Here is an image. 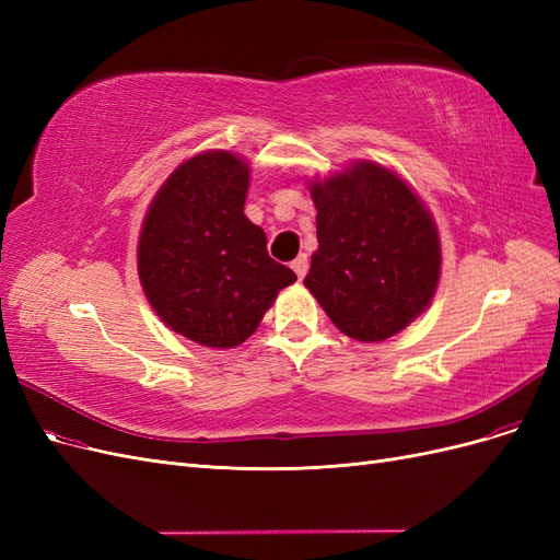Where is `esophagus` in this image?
I'll use <instances>...</instances> for the list:
<instances>
[{
    "instance_id": "esophagus-1",
    "label": "esophagus",
    "mask_w": 560,
    "mask_h": 560,
    "mask_svg": "<svg viewBox=\"0 0 560 560\" xmlns=\"http://www.w3.org/2000/svg\"><path fill=\"white\" fill-rule=\"evenodd\" d=\"M292 268H294V273H296L299 280L306 278V273H308V257H306V254H299V257L292 261Z\"/></svg>"
}]
</instances>
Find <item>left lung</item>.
Segmentation results:
<instances>
[{"instance_id":"obj_1","label":"left lung","mask_w":560,"mask_h":560,"mask_svg":"<svg viewBox=\"0 0 560 560\" xmlns=\"http://www.w3.org/2000/svg\"><path fill=\"white\" fill-rule=\"evenodd\" d=\"M317 252L303 284L354 341H385L428 308L442 247L418 196L393 171L358 163L313 182Z\"/></svg>"}]
</instances>
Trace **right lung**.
Listing matches in <instances>:
<instances>
[{"label": "right lung", "instance_id": "add662e5", "mask_svg": "<svg viewBox=\"0 0 560 560\" xmlns=\"http://www.w3.org/2000/svg\"><path fill=\"white\" fill-rule=\"evenodd\" d=\"M247 184V163L208 151L167 177L144 217V294L167 327L208 348L243 343L296 280L268 257L266 233L245 217Z\"/></svg>", "mask_w": 560, "mask_h": 560}]
</instances>
